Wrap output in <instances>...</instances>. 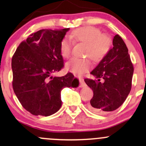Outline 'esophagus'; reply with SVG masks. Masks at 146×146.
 Listing matches in <instances>:
<instances>
[{"label":"esophagus","instance_id":"esophagus-1","mask_svg":"<svg viewBox=\"0 0 146 146\" xmlns=\"http://www.w3.org/2000/svg\"><path fill=\"white\" fill-rule=\"evenodd\" d=\"M78 78L79 82H80V85H79V86H80V87H85V86H86V83H85V81H84V80H83V78L79 77V78Z\"/></svg>","mask_w":146,"mask_h":146}]
</instances>
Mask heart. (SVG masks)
<instances>
[{
    "label": "heart",
    "mask_w": 146,
    "mask_h": 146,
    "mask_svg": "<svg viewBox=\"0 0 146 146\" xmlns=\"http://www.w3.org/2000/svg\"><path fill=\"white\" fill-rule=\"evenodd\" d=\"M99 28L93 26H85L72 31L69 37L72 40L86 44L85 55L89 56L93 61H100L108 53L112 46L111 37L101 34ZM73 43L68 37L62 39L60 44V53L64 58L70 57ZM66 69L76 75H81L91 67L88 58H73L66 63Z\"/></svg>",
    "instance_id": "obj_1"
}]
</instances>
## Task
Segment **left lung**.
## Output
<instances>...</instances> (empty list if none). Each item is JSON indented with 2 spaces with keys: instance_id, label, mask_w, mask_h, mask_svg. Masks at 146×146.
Listing matches in <instances>:
<instances>
[{
  "instance_id": "left-lung-1",
  "label": "left lung",
  "mask_w": 146,
  "mask_h": 146,
  "mask_svg": "<svg viewBox=\"0 0 146 146\" xmlns=\"http://www.w3.org/2000/svg\"><path fill=\"white\" fill-rule=\"evenodd\" d=\"M113 45V47L90 73L96 79L84 80L93 91L89 108L99 114L118 108L131 90L133 66L128 48L119 35L114 36Z\"/></svg>"
}]
</instances>
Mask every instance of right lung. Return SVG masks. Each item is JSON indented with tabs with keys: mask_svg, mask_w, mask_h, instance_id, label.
<instances>
[{
	"mask_svg": "<svg viewBox=\"0 0 146 146\" xmlns=\"http://www.w3.org/2000/svg\"><path fill=\"white\" fill-rule=\"evenodd\" d=\"M69 28L42 29L21 42L12 58L13 88L23 107L34 115L49 116L60 108V92L77 87L71 73L62 77L51 74L64 67L60 44Z\"/></svg>",
	"mask_w": 146,
	"mask_h": 146,
	"instance_id": "1",
	"label": "right lung"
}]
</instances>
